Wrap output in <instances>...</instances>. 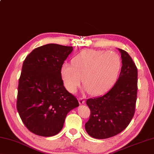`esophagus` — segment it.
Here are the masks:
<instances>
[{"mask_svg": "<svg viewBox=\"0 0 154 154\" xmlns=\"http://www.w3.org/2000/svg\"><path fill=\"white\" fill-rule=\"evenodd\" d=\"M84 102H85V100L84 99V98H79V104H84Z\"/></svg>", "mask_w": 154, "mask_h": 154, "instance_id": "obj_1", "label": "esophagus"}]
</instances>
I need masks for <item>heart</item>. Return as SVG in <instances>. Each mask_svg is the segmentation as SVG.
Masks as SVG:
<instances>
[{
    "instance_id": "heart-1",
    "label": "heart",
    "mask_w": 154,
    "mask_h": 154,
    "mask_svg": "<svg viewBox=\"0 0 154 154\" xmlns=\"http://www.w3.org/2000/svg\"><path fill=\"white\" fill-rule=\"evenodd\" d=\"M72 66L62 65L60 75L64 86L70 92H75L81 84L92 95H99L108 91L115 84L120 74L122 60L115 51L83 50L71 60Z\"/></svg>"
}]
</instances>
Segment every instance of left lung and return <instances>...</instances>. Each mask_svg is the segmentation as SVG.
<instances>
[{"mask_svg": "<svg viewBox=\"0 0 154 154\" xmlns=\"http://www.w3.org/2000/svg\"><path fill=\"white\" fill-rule=\"evenodd\" d=\"M122 67L114 86L103 96L88 99L89 120L85 124L87 133L97 139L112 137L128 126L135 112L137 99L138 70L125 51L120 49Z\"/></svg>", "mask_w": 154, "mask_h": 154, "instance_id": "obj_1", "label": "left lung"}]
</instances>
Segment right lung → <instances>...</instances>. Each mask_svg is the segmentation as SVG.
I'll return each mask as SVG.
<instances>
[{
    "label": "right lung",
    "mask_w": 154,
    "mask_h": 154,
    "mask_svg": "<svg viewBox=\"0 0 154 154\" xmlns=\"http://www.w3.org/2000/svg\"><path fill=\"white\" fill-rule=\"evenodd\" d=\"M72 46L48 44L33 49L22 67L17 109L24 125L41 136H53L62 130L67 114L79 102L64 86L60 68Z\"/></svg>",
    "instance_id": "obj_1"
}]
</instances>
